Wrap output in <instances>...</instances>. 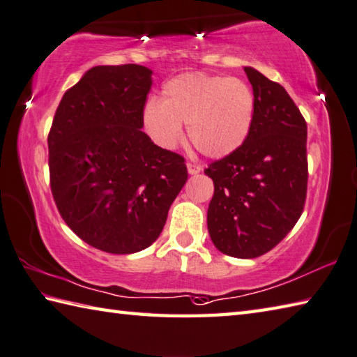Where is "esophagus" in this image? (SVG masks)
<instances>
[{
  "label": "esophagus",
  "mask_w": 357,
  "mask_h": 357,
  "mask_svg": "<svg viewBox=\"0 0 357 357\" xmlns=\"http://www.w3.org/2000/svg\"><path fill=\"white\" fill-rule=\"evenodd\" d=\"M186 167H188V172H190L191 176H197V174L202 172V166H199L196 163H188Z\"/></svg>",
  "instance_id": "obj_1"
}]
</instances>
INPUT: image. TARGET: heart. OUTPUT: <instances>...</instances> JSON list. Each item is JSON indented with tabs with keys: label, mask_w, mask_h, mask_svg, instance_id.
<instances>
[{
	"label": "heart",
	"mask_w": 357,
	"mask_h": 357,
	"mask_svg": "<svg viewBox=\"0 0 357 357\" xmlns=\"http://www.w3.org/2000/svg\"><path fill=\"white\" fill-rule=\"evenodd\" d=\"M255 96L236 77L183 73L167 80L160 102L149 100L143 109V127L153 143L172 149L188 138L205 157L220 158L244 144L252 130Z\"/></svg>",
	"instance_id": "b5f03b06"
}]
</instances>
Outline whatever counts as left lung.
<instances>
[{
	"mask_svg": "<svg viewBox=\"0 0 357 357\" xmlns=\"http://www.w3.org/2000/svg\"><path fill=\"white\" fill-rule=\"evenodd\" d=\"M255 96L252 130L239 149L208 165L214 194L208 231L219 252L257 258L280 244L303 213L306 121L280 84L245 66Z\"/></svg>",
	"mask_w": 357,
	"mask_h": 357,
	"instance_id": "obj_1",
	"label": "left lung"
}]
</instances>
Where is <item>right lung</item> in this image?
Segmentation results:
<instances>
[{"label":"right lung","instance_id":"right-lung-1","mask_svg":"<svg viewBox=\"0 0 357 357\" xmlns=\"http://www.w3.org/2000/svg\"><path fill=\"white\" fill-rule=\"evenodd\" d=\"M152 71L95 66L65 91L48 135L60 216L86 244L127 255L155 242L188 180L185 158L141 130Z\"/></svg>","mask_w":357,"mask_h":357}]
</instances>
